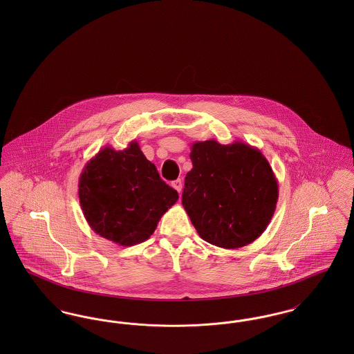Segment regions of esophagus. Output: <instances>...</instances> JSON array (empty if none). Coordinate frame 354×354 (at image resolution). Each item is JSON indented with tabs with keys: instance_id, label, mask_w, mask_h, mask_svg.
Wrapping results in <instances>:
<instances>
[{
	"instance_id": "obj_1",
	"label": "esophagus",
	"mask_w": 354,
	"mask_h": 354,
	"mask_svg": "<svg viewBox=\"0 0 354 354\" xmlns=\"http://www.w3.org/2000/svg\"><path fill=\"white\" fill-rule=\"evenodd\" d=\"M172 187L180 194L182 192V189H183V182H182V179H176V180H174L172 182Z\"/></svg>"
}]
</instances>
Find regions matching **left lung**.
<instances>
[{
	"label": "left lung",
	"mask_w": 354,
	"mask_h": 354,
	"mask_svg": "<svg viewBox=\"0 0 354 354\" xmlns=\"http://www.w3.org/2000/svg\"><path fill=\"white\" fill-rule=\"evenodd\" d=\"M189 158L182 203L203 240L236 250L261 236L279 199L277 179L261 151L209 139L192 143Z\"/></svg>",
	"instance_id": "left-lung-1"
}]
</instances>
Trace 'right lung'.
Wrapping results in <instances>:
<instances>
[{
    "label": "right lung",
    "instance_id": "add662e5",
    "mask_svg": "<svg viewBox=\"0 0 354 354\" xmlns=\"http://www.w3.org/2000/svg\"><path fill=\"white\" fill-rule=\"evenodd\" d=\"M78 195L90 228L123 247L146 241L179 198L136 140L120 151L106 146L93 156L81 172Z\"/></svg>",
    "mask_w": 354,
    "mask_h": 354
}]
</instances>
